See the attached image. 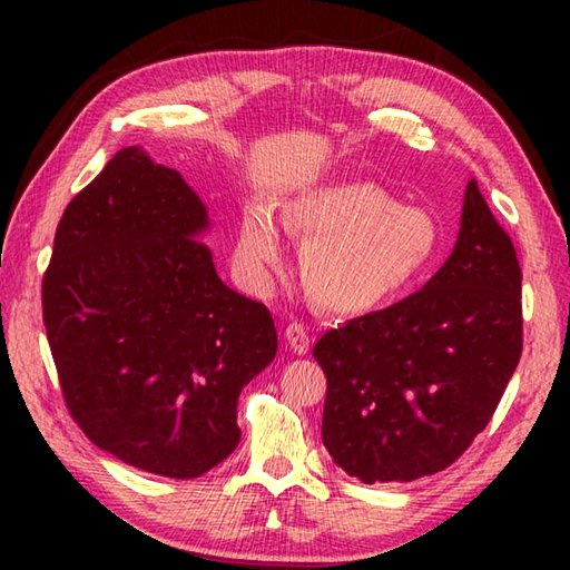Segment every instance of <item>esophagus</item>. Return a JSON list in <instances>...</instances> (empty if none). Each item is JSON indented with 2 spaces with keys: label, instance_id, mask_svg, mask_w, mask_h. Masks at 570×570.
Listing matches in <instances>:
<instances>
[{
  "label": "esophagus",
  "instance_id": "obj_1",
  "mask_svg": "<svg viewBox=\"0 0 570 570\" xmlns=\"http://www.w3.org/2000/svg\"><path fill=\"white\" fill-rule=\"evenodd\" d=\"M286 343L292 345L294 353H308V345H311V333H308V325L301 323V321H292L286 325Z\"/></svg>",
  "mask_w": 570,
  "mask_h": 570
}]
</instances>
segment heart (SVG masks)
<instances>
[{"label":"heart","instance_id":"1","mask_svg":"<svg viewBox=\"0 0 570 570\" xmlns=\"http://www.w3.org/2000/svg\"><path fill=\"white\" fill-rule=\"evenodd\" d=\"M288 233L306 239L301 278L318 306L355 313L404 294L426 269L439 225L416 205L396 203L374 184H333L298 196L282 210ZM284 259V242L269 210L252 205L239 217L235 264L262 288Z\"/></svg>","mask_w":570,"mask_h":570}]
</instances>
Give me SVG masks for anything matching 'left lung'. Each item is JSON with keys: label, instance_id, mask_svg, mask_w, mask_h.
Instances as JSON below:
<instances>
[{"label": "left lung", "instance_id": "left-lung-1", "mask_svg": "<svg viewBox=\"0 0 570 570\" xmlns=\"http://www.w3.org/2000/svg\"><path fill=\"white\" fill-rule=\"evenodd\" d=\"M522 269L475 180L453 254L426 286L321 335L323 445L365 485L433 475L463 455L522 357Z\"/></svg>", "mask_w": 570, "mask_h": 570}]
</instances>
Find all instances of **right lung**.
<instances>
[{
    "label": "right lung",
    "mask_w": 570,
    "mask_h": 570,
    "mask_svg": "<svg viewBox=\"0 0 570 570\" xmlns=\"http://www.w3.org/2000/svg\"><path fill=\"white\" fill-rule=\"evenodd\" d=\"M205 205L141 147L117 151L60 217L43 325L88 439L188 480L239 443L237 396L276 355L272 313L215 274Z\"/></svg>",
    "instance_id": "obj_1"
}]
</instances>
